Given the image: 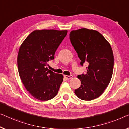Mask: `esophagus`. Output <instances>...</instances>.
<instances>
[{
  "label": "esophagus",
  "instance_id": "obj_1",
  "mask_svg": "<svg viewBox=\"0 0 129 129\" xmlns=\"http://www.w3.org/2000/svg\"><path fill=\"white\" fill-rule=\"evenodd\" d=\"M64 77L65 78L67 79H71V78H73V75H70V76H68V75H64Z\"/></svg>",
  "mask_w": 129,
  "mask_h": 129
}]
</instances>
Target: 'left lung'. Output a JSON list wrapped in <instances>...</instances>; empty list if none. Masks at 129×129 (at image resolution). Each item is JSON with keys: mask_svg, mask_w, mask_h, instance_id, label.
<instances>
[{"mask_svg": "<svg viewBox=\"0 0 129 129\" xmlns=\"http://www.w3.org/2000/svg\"><path fill=\"white\" fill-rule=\"evenodd\" d=\"M71 43L80 65L88 64L86 74L78 75L81 85L75 90L80 99L90 101L104 93L111 81L114 69V54L110 44L97 30L82 28L70 34Z\"/></svg>", "mask_w": 129, "mask_h": 129, "instance_id": "left-lung-1", "label": "left lung"}]
</instances>
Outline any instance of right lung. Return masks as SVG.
Masks as SVG:
<instances>
[{
  "label": "right lung",
  "mask_w": 129,
  "mask_h": 129,
  "mask_svg": "<svg viewBox=\"0 0 129 129\" xmlns=\"http://www.w3.org/2000/svg\"><path fill=\"white\" fill-rule=\"evenodd\" d=\"M67 34V30H36L20 46L17 57L19 75L26 90L36 99L49 100L58 93L64 76L46 66L54 58Z\"/></svg>",
  "instance_id": "obj_1"
}]
</instances>
